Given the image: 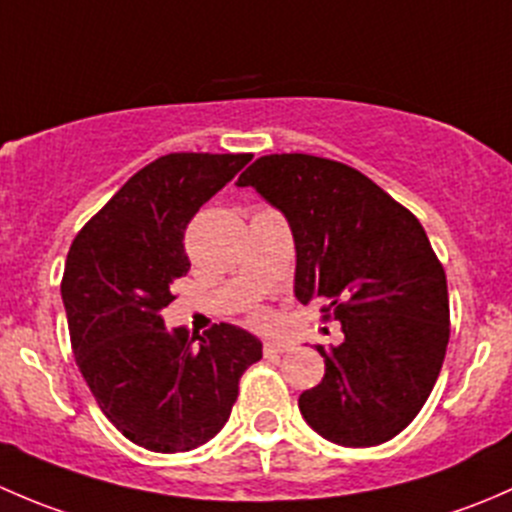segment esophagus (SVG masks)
<instances>
[{"label": "esophagus", "mask_w": 512, "mask_h": 512, "mask_svg": "<svg viewBox=\"0 0 512 512\" xmlns=\"http://www.w3.org/2000/svg\"><path fill=\"white\" fill-rule=\"evenodd\" d=\"M294 344L292 342H282V339H267L265 342V356H275V354H285V352H289V349H292Z\"/></svg>", "instance_id": "1"}]
</instances>
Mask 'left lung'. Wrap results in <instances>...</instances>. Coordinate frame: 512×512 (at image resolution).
Here are the masks:
<instances>
[{
    "instance_id": "obj_1",
    "label": "left lung",
    "mask_w": 512,
    "mask_h": 512,
    "mask_svg": "<svg viewBox=\"0 0 512 512\" xmlns=\"http://www.w3.org/2000/svg\"><path fill=\"white\" fill-rule=\"evenodd\" d=\"M285 215L294 237V297L342 324L319 347L324 379L299 396L327 441L379 446L426 404L448 347L446 272L421 223L374 180L337 160L257 158L237 180Z\"/></svg>"
}]
</instances>
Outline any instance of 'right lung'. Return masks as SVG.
Wrapping results in <instances>:
<instances>
[{"label": "right lung", "mask_w": 512, "mask_h": 512, "mask_svg": "<svg viewBox=\"0 0 512 512\" xmlns=\"http://www.w3.org/2000/svg\"><path fill=\"white\" fill-rule=\"evenodd\" d=\"M250 153H170L138 170L76 235L61 299L76 364L108 421L138 446L183 453L230 418L262 342L235 324L203 337L168 329L160 309L188 275L185 227Z\"/></svg>", "instance_id": "add662e5"}]
</instances>
